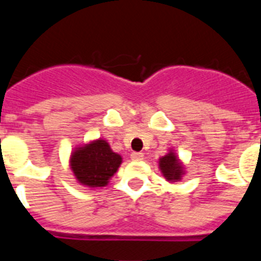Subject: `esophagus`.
Instances as JSON below:
<instances>
[{"label":"esophagus","mask_w":261,"mask_h":261,"mask_svg":"<svg viewBox=\"0 0 261 261\" xmlns=\"http://www.w3.org/2000/svg\"><path fill=\"white\" fill-rule=\"evenodd\" d=\"M130 158L133 161H142L144 159V153H138V151H135V153L130 154Z\"/></svg>","instance_id":"esophagus-1"}]
</instances>
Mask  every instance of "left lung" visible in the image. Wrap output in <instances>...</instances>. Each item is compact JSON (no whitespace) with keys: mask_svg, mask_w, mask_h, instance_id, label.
Here are the masks:
<instances>
[{"mask_svg":"<svg viewBox=\"0 0 261 261\" xmlns=\"http://www.w3.org/2000/svg\"><path fill=\"white\" fill-rule=\"evenodd\" d=\"M159 170L167 181H179L184 175V167L176 154L172 150L168 151L165 156L159 158Z\"/></svg>","mask_w":261,"mask_h":261,"instance_id":"8db88e82","label":"left lung"}]
</instances>
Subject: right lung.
Returning a JSON list of instances; mask_svg holds the SVG:
<instances>
[{"instance_id":"right-lung-1","label":"right lung","mask_w":261,"mask_h":261,"mask_svg":"<svg viewBox=\"0 0 261 261\" xmlns=\"http://www.w3.org/2000/svg\"><path fill=\"white\" fill-rule=\"evenodd\" d=\"M121 162V155L114 153L102 138L77 147L70 155V168L77 181L91 188L107 186Z\"/></svg>"}]
</instances>
